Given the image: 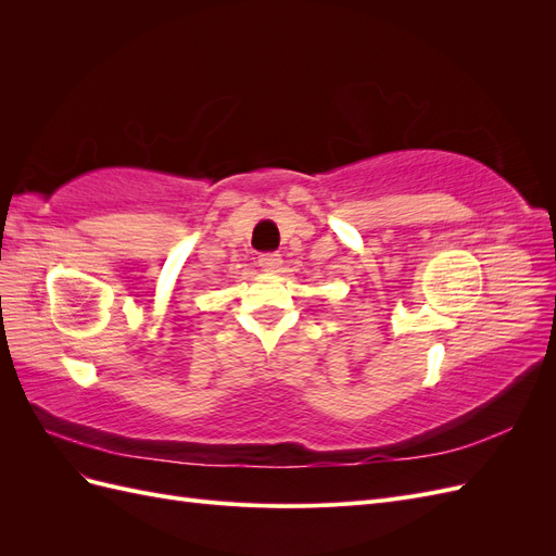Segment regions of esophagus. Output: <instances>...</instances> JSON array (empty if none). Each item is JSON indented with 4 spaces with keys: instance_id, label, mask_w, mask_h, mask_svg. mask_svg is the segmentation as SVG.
<instances>
[{
    "instance_id": "34e87169",
    "label": "esophagus",
    "mask_w": 556,
    "mask_h": 556,
    "mask_svg": "<svg viewBox=\"0 0 556 556\" xmlns=\"http://www.w3.org/2000/svg\"><path fill=\"white\" fill-rule=\"evenodd\" d=\"M260 266H262V271L276 274V271H280L282 257L278 255V252H264V255H260Z\"/></svg>"
}]
</instances>
